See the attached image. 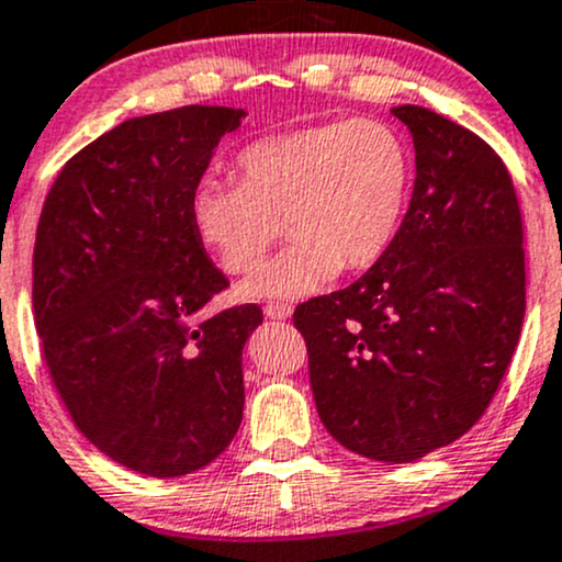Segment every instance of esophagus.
<instances>
[{"label": "esophagus", "mask_w": 562, "mask_h": 562, "mask_svg": "<svg viewBox=\"0 0 562 562\" xmlns=\"http://www.w3.org/2000/svg\"><path fill=\"white\" fill-rule=\"evenodd\" d=\"M265 315L268 318H276V321H283L292 315V305L289 302H279V300H270L268 305H265Z\"/></svg>", "instance_id": "1"}]
</instances>
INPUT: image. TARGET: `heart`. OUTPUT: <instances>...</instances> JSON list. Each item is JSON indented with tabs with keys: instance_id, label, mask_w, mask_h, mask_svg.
<instances>
[{
	"instance_id": "heart-1",
	"label": "heart",
	"mask_w": 562,
	"mask_h": 562,
	"mask_svg": "<svg viewBox=\"0 0 562 562\" xmlns=\"http://www.w3.org/2000/svg\"><path fill=\"white\" fill-rule=\"evenodd\" d=\"M236 172L238 182H199L191 220L231 276L251 273L286 225L294 241L244 283L255 300L305 297L342 268L361 273L382 262L414 186L408 143L371 119L260 137L238 150Z\"/></svg>"
}]
</instances>
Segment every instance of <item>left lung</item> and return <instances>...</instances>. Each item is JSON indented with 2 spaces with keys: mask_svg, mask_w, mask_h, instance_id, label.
<instances>
[{
  "mask_svg": "<svg viewBox=\"0 0 562 562\" xmlns=\"http://www.w3.org/2000/svg\"><path fill=\"white\" fill-rule=\"evenodd\" d=\"M417 180L382 262L297 305L318 417L345 449L414 462L483 417L518 348L526 249L513 178L475 132L419 105Z\"/></svg>",
  "mask_w": 562,
  "mask_h": 562,
  "instance_id": "8db88e82",
  "label": "left lung"
}]
</instances>
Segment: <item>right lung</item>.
<instances>
[{
	"label": "right lung",
	"instance_id": "right-lung-1",
	"mask_svg": "<svg viewBox=\"0 0 562 562\" xmlns=\"http://www.w3.org/2000/svg\"><path fill=\"white\" fill-rule=\"evenodd\" d=\"M241 109L130 119L63 164L34 241V324L49 380L87 440L150 477L228 449L244 414V342L260 305L201 315L228 279L191 220L214 145Z\"/></svg>",
	"mask_w": 562,
	"mask_h": 562
}]
</instances>
